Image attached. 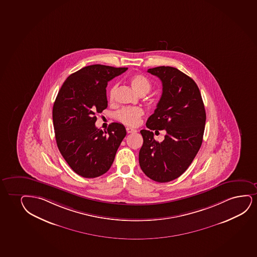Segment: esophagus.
Here are the masks:
<instances>
[{
    "label": "esophagus",
    "instance_id": "esophagus-1",
    "mask_svg": "<svg viewBox=\"0 0 257 257\" xmlns=\"http://www.w3.org/2000/svg\"><path fill=\"white\" fill-rule=\"evenodd\" d=\"M126 131H127V134L136 133V132H137V130H135V128H133V127H126Z\"/></svg>",
    "mask_w": 257,
    "mask_h": 257
}]
</instances>
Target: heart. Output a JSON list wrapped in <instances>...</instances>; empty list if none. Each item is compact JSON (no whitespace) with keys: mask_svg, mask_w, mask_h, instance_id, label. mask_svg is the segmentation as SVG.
<instances>
[{"mask_svg":"<svg viewBox=\"0 0 257 257\" xmlns=\"http://www.w3.org/2000/svg\"><path fill=\"white\" fill-rule=\"evenodd\" d=\"M130 83L132 85L138 94H146L150 91L152 84L150 80L145 75L141 74H135L131 75L130 78ZM118 85L117 83L111 86L108 90V100L114 101L115 93H116ZM144 115V110L141 107H123L118 111L115 114L116 120L128 126H137L140 122L142 117Z\"/></svg>","mask_w":257,"mask_h":257,"instance_id":"b5f03b06","label":"heart"}]
</instances>
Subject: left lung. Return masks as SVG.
Masks as SVG:
<instances>
[{
	"mask_svg": "<svg viewBox=\"0 0 257 257\" xmlns=\"http://www.w3.org/2000/svg\"><path fill=\"white\" fill-rule=\"evenodd\" d=\"M163 83V94L156 110L147 120L149 130H141L143 144L139 163L143 173L155 182L178 178L191 164L202 146L206 112L202 95L193 79L169 66L150 68ZM164 129L165 140H154L152 130Z\"/></svg>",
	"mask_w": 257,
	"mask_h": 257,
	"instance_id": "obj_1",
	"label": "left lung"
}]
</instances>
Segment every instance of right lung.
Here are the masks:
<instances>
[{
	"mask_svg": "<svg viewBox=\"0 0 257 257\" xmlns=\"http://www.w3.org/2000/svg\"><path fill=\"white\" fill-rule=\"evenodd\" d=\"M127 68L94 64L69 75L53 106V124L60 152L79 176L95 178L110 169L126 137L122 124L112 122L106 131L95 127L96 114L107 108V81Z\"/></svg>",
	"mask_w": 257,
	"mask_h": 257,
	"instance_id": "right-lung-1",
	"label": "right lung"
}]
</instances>
